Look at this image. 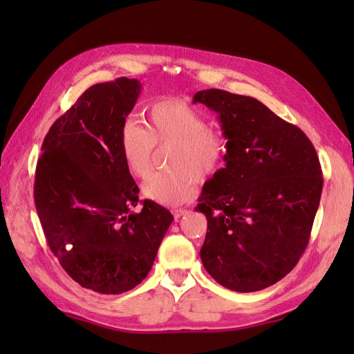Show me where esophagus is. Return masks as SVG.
Masks as SVG:
<instances>
[{
	"label": "esophagus",
	"mask_w": 354,
	"mask_h": 354,
	"mask_svg": "<svg viewBox=\"0 0 354 354\" xmlns=\"http://www.w3.org/2000/svg\"><path fill=\"white\" fill-rule=\"evenodd\" d=\"M173 217H175L176 221H179L181 219L183 216H185V214H189V209H185V208H176V209H173Z\"/></svg>",
	"instance_id": "34e87169"
}]
</instances>
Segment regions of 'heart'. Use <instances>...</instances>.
<instances>
[{"label": "heart", "instance_id": "obj_1", "mask_svg": "<svg viewBox=\"0 0 354 354\" xmlns=\"http://www.w3.org/2000/svg\"><path fill=\"white\" fill-rule=\"evenodd\" d=\"M147 127L126 120L118 131V152L133 178H146L152 167L155 146L173 145L171 170L150 175L142 184L145 196L156 204L176 207L196 193L198 176L208 178L222 169L227 145L221 133L209 129L198 109L179 99L155 102L147 111Z\"/></svg>", "mask_w": 354, "mask_h": 354}]
</instances>
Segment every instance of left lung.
Here are the masks:
<instances>
[{"label": "left lung", "instance_id": "8db88e82", "mask_svg": "<svg viewBox=\"0 0 354 354\" xmlns=\"http://www.w3.org/2000/svg\"><path fill=\"white\" fill-rule=\"evenodd\" d=\"M193 103L219 114L225 167L194 208L208 222L201 248L207 272L223 288L255 292L295 268L310 239L322 170L310 140L252 97L204 89Z\"/></svg>", "mask_w": 354, "mask_h": 354}]
</instances>
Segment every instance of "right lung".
Instances as JSON below:
<instances>
[{
	"mask_svg": "<svg viewBox=\"0 0 354 354\" xmlns=\"http://www.w3.org/2000/svg\"><path fill=\"white\" fill-rule=\"evenodd\" d=\"M141 91L137 79L97 84L59 117L42 142L35 205L51 252L82 288L106 295L147 277L173 216L138 185L118 152V131Z\"/></svg>",
	"mask_w": 354,
	"mask_h": 354,
	"instance_id": "right-lung-1",
	"label": "right lung"
}]
</instances>
